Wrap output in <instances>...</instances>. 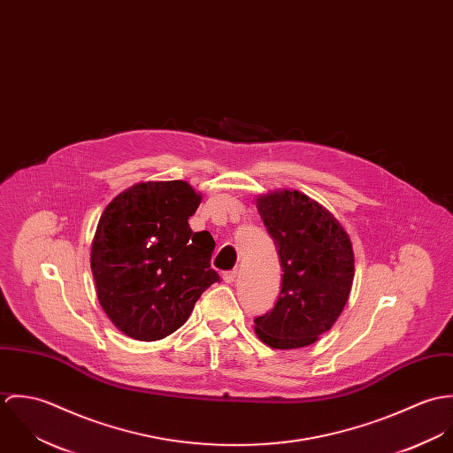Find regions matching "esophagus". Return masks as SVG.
Returning <instances> with one entry per match:
<instances>
[{"mask_svg": "<svg viewBox=\"0 0 453 453\" xmlns=\"http://www.w3.org/2000/svg\"><path fill=\"white\" fill-rule=\"evenodd\" d=\"M235 277H237V270L234 268V270H228V272H225L223 273V280L226 282V284H232L234 280H235Z\"/></svg>", "mask_w": 453, "mask_h": 453, "instance_id": "34e87169", "label": "esophagus"}]
</instances>
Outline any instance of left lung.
I'll use <instances>...</instances> for the list:
<instances>
[{"instance_id": "obj_1", "label": "left lung", "mask_w": 453, "mask_h": 453, "mask_svg": "<svg viewBox=\"0 0 453 453\" xmlns=\"http://www.w3.org/2000/svg\"><path fill=\"white\" fill-rule=\"evenodd\" d=\"M257 207L284 273L275 307L255 319V333L272 349L307 347L331 329L349 300L350 237L324 205L298 190L258 195Z\"/></svg>"}]
</instances>
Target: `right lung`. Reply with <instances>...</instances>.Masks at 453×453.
I'll use <instances>...</instances> for the list:
<instances>
[{
  "instance_id": "right-lung-1",
  "label": "right lung",
  "mask_w": 453,
  "mask_h": 453,
  "mask_svg": "<svg viewBox=\"0 0 453 453\" xmlns=\"http://www.w3.org/2000/svg\"><path fill=\"white\" fill-rule=\"evenodd\" d=\"M202 195L187 181L135 183L103 211L90 248L97 300L124 334L162 340L188 321L214 282V239L194 232Z\"/></svg>"
}]
</instances>
